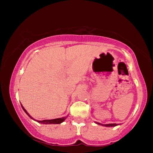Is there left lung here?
Listing matches in <instances>:
<instances>
[{
    "label": "left lung",
    "instance_id": "1",
    "mask_svg": "<svg viewBox=\"0 0 153 153\" xmlns=\"http://www.w3.org/2000/svg\"><path fill=\"white\" fill-rule=\"evenodd\" d=\"M98 125H101L103 126H106V127H113V126H117V123H109V124H101L100 123H97Z\"/></svg>",
    "mask_w": 153,
    "mask_h": 153
}]
</instances>
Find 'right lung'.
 Segmentation results:
<instances>
[{
    "label": "right lung",
    "mask_w": 153,
    "mask_h": 153,
    "mask_svg": "<svg viewBox=\"0 0 153 153\" xmlns=\"http://www.w3.org/2000/svg\"><path fill=\"white\" fill-rule=\"evenodd\" d=\"M22 108L23 109H24V111H25V113L27 114V115L29 116L30 117H31L32 119H33L32 117H31V116L29 115V114H28L27 113V111H26V110L25 109V108H24V107H23V106L22 105ZM67 117H67H61V118H57V119H54V120H42V121H38V120H36L38 121V123H43V124H59V123H62L63 122V121H64L65 120V119Z\"/></svg>",
    "instance_id": "right-lung-1"
}]
</instances>
